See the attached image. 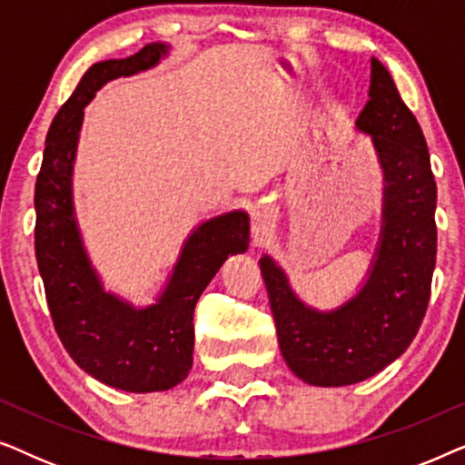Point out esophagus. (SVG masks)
Segmentation results:
<instances>
[{"instance_id":"obj_1","label":"esophagus","mask_w":465,"mask_h":465,"mask_svg":"<svg viewBox=\"0 0 465 465\" xmlns=\"http://www.w3.org/2000/svg\"><path fill=\"white\" fill-rule=\"evenodd\" d=\"M272 215V207L266 205V203H258V205H253V222H256L258 228H264L266 222L271 220Z\"/></svg>"}]
</instances>
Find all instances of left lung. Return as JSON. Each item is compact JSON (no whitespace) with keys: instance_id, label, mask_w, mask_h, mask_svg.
I'll return each mask as SVG.
<instances>
[{"instance_id":"left-lung-1","label":"left lung","mask_w":465,"mask_h":465,"mask_svg":"<svg viewBox=\"0 0 465 465\" xmlns=\"http://www.w3.org/2000/svg\"><path fill=\"white\" fill-rule=\"evenodd\" d=\"M355 129L371 137L383 177L379 239L360 288L332 309L311 307L269 253L260 258L285 364L315 387L360 383L409 349L428 309L436 264V182L428 143L374 56Z\"/></svg>"}]
</instances>
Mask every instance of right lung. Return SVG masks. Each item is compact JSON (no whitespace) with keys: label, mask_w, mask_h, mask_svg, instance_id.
I'll return each instance as SVG.
<instances>
[{"label":"right lung","mask_w":465,"mask_h":465,"mask_svg":"<svg viewBox=\"0 0 465 465\" xmlns=\"http://www.w3.org/2000/svg\"><path fill=\"white\" fill-rule=\"evenodd\" d=\"M171 44L152 42L126 59L94 63L56 114L35 182V258L56 334L82 371L123 391H167L193 368V315L203 290L228 256L250 245L243 209L196 224L150 304L105 290L82 237L74 203V164L84 107L120 75L156 67Z\"/></svg>","instance_id":"obj_1"}]
</instances>
